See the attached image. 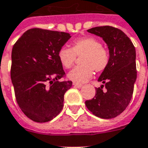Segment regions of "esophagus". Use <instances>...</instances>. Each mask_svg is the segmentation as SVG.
Instances as JSON below:
<instances>
[{"label":"esophagus","instance_id":"1","mask_svg":"<svg viewBox=\"0 0 148 148\" xmlns=\"http://www.w3.org/2000/svg\"><path fill=\"white\" fill-rule=\"evenodd\" d=\"M74 86L75 87H77V88H81V87L82 86V84H79V83H76V82H74Z\"/></svg>","mask_w":148,"mask_h":148}]
</instances>
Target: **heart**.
<instances>
[{
  "instance_id": "1",
  "label": "heart",
  "mask_w": 148,
  "mask_h": 148,
  "mask_svg": "<svg viewBox=\"0 0 148 148\" xmlns=\"http://www.w3.org/2000/svg\"><path fill=\"white\" fill-rule=\"evenodd\" d=\"M80 55H82V66L73 69L67 75L70 80L75 82H87L93 77V71L101 72L109 65V51L94 37H83L74 40L71 48L62 47L58 52V60L66 69H70L74 65L76 56Z\"/></svg>"
}]
</instances>
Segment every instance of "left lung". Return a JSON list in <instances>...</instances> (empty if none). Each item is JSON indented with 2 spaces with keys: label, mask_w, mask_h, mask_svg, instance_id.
Instances as JSON below:
<instances>
[{
  "label": "left lung",
  "mask_w": 148,
  "mask_h": 148,
  "mask_svg": "<svg viewBox=\"0 0 148 148\" xmlns=\"http://www.w3.org/2000/svg\"><path fill=\"white\" fill-rule=\"evenodd\" d=\"M87 32L101 37L107 44L109 62L97 80L104 85L96 88L95 97L86 101V106L97 117L114 118L125 110L132 97L137 77L136 49L130 39L116 27H96ZM104 85L106 91L102 90Z\"/></svg>",
  "instance_id": "8db88e82"
}]
</instances>
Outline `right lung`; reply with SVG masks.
I'll return each instance as SVG.
<instances>
[{
  "label": "right lung",
  "mask_w": 148,
  "mask_h": 148,
  "mask_svg": "<svg viewBox=\"0 0 148 148\" xmlns=\"http://www.w3.org/2000/svg\"><path fill=\"white\" fill-rule=\"evenodd\" d=\"M66 32L32 28L26 31L12 51L11 79L20 108L32 121H51L63 108L72 82L65 74L58 52L71 39Z\"/></svg>",
  "instance_id": "1"
}]
</instances>
